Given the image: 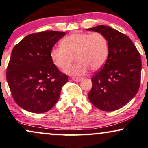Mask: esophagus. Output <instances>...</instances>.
I'll use <instances>...</instances> for the list:
<instances>
[{"label": "esophagus", "instance_id": "34e87169", "mask_svg": "<svg viewBox=\"0 0 148 148\" xmlns=\"http://www.w3.org/2000/svg\"><path fill=\"white\" fill-rule=\"evenodd\" d=\"M72 79L74 81L79 82V81H81V80L83 79V78H82V77H72Z\"/></svg>", "mask_w": 148, "mask_h": 148}]
</instances>
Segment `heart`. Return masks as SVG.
Listing matches in <instances>:
<instances>
[{
	"label": "heart",
	"mask_w": 148,
	"mask_h": 148,
	"mask_svg": "<svg viewBox=\"0 0 148 148\" xmlns=\"http://www.w3.org/2000/svg\"><path fill=\"white\" fill-rule=\"evenodd\" d=\"M60 45L51 47V60L58 69H65L75 57L77 63L65 70L69 75H81L90 67L92 70L101 68L109 55L108 40L100 32L72 34L65 36Z\"/></svg>",
	"instance_id": "obj_1"
}]
</instances>
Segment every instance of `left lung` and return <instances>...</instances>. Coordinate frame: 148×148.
<instances>
[{"mask_svg": "<svg viewBox=\"0 0 148 148\" xmlns=\"http://www.w3.org/2000/svg\"><path fill=\"white\" fill-rule=\"evenodd\" d=\"M106 37L109 55L103 68L92 76L88 98L103 111H114L125 106L138 92L141 59L136 46L127 36L110 27L99 25L87 29Z\"/></svg>", "mask_w": 148, "mask_h": 148, "instance_id": "left-lung-1", "label": "left lung"}]
</instances>
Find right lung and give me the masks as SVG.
Returning <instances> with one entry per match:
<instances>
[{
	"instance_id": "1",
	"label": "right lung",
	"mask_w": 148,
	"mask_h": 148,
	"mask_svg": "<svg viewBox=\"0 0 148 148\" xmlns=\"http://www.w3.org/2000/svg\"><path fill=\"white\" fill-rule=\"evenodd\" d=\"M65 35L43 31L25 37L13 48L6 78L15 102L33 113H43L58 102L68 76L51 61L50 50Z\"/></svg>"
}]
</instances>
